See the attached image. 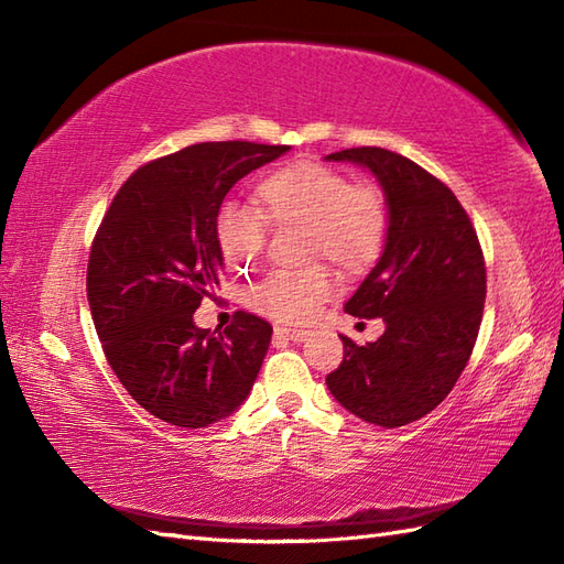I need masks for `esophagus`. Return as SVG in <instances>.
Instances as JSON below:
<instances>
[{
	"instance_id": "esophagus-1",
	"label": "esophagus",
	"mask_w": 564,
	"mask_h": 564,
	"mask_svg": "<svg viewBox=\"0 0 564 564\" xmlns=\"http://www.w3.org/2000/svg\"><path fill=\"white\" fill-rule=\"evenodd\" d=\"M275 334H279V337L291 339L295 344H301V341H305L310 337L307 329H291V327H275Z\"/></svg>"
}]
</instances>
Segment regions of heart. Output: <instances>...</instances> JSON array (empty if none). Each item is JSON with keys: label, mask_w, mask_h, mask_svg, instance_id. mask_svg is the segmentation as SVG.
Wrapping results in <instances>:
<instances>
[{"label": "heart", "mask_w": 564, "mask_h": 564, "mask_svg": "<svg viewBox=\"0 0 564 564\" xmlns=\"http://www.w3.org/2000/svg\"><path fill=\"white\" fill-rule=\"evenodd\" d=\"M273 223L307 227L310 257H327L341 271L373 267L388 239V208L378 191L356 186L351 176L325 164L297 162L261 178L257 188ZM218 242L227 263L249 267L267 245V219L259 208L225 200L218 213ZM322 267L271 273L249 291L247 303L279 322H305L332 295Z\"/></svg>", "instance_id": "heart-1"}]
</instances>
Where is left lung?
<instances>
[{
	"label": "left lung",
	"instance_id": "left-lung-1",
	"mask_svg": "<svg viewBox=\"0 0 564 564\" xmlns=\"http://www.w3.org/2000/svg\"><path fill=\"white\" fill-rule=\"evenodd\" d=\"M376 176L386 196L388 239L344 310L382 317L386 332L366 346L341 337L344 361L327 388L368 424H412L448 398L480 332L487 275L467 213L412 160L382 148L332 152Z\"/></svg>",
	"mask_w": 564,
	"mask_h": 564
}]
</instances>
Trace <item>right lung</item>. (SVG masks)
<instances>
[{"label":"right lung","instance_id":"right-lung-1","mask_svg":"<svg viewBox=\"0 0 564 564\" xmlns=\"http://www.w3.org/2000/svg\"><path fill=\"white\" fill-rule=\"evenodd\" d=\"M289 150L230 140L166 154L128 178L94 237L87 297L104 354L130 398L166 424L210 426L254 386L269 322L237 313L215 334L194 313L220 285L227 191Z\"/></svg>","mask_w":564,"mask_h":564}]
</instances>
